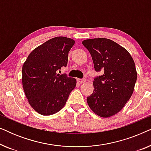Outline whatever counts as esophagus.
<instances>
[{"label":"esophagus","instance_id":"1","mask_svg":"<svg viewBox=\"0 0 151 151\" xmlns=\"http://www.w3.org/2000/svg\"><path fill=\"white\" fill-rule=\"evenodd\" d=\"M78 82H80V83H84L86 81V78H82V79H78Z\"/></svg>","mask_w":151,"mask_h":151}]
</instances>
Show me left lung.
Segmentation results:
<instances>
[{
	"label": "left lung",
	"mask_w": 151,
	"mask_h": 151,
	"mask_svg": "<svg viewBox=\"0 0 151 151\" xmlns=\"http://www.w3.org/2000/svg\"><path fill=\"white\" fill-rule=\"evenodd\" d=\"M82 44L91 55L96 72L94 89L86 100L91 109L102 117L120 111L133 93L137 71L133 58L127 49L107 38L88 39Z\"/></svg>",
	"instance_id": "1"
}]
</instances>
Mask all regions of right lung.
I'll return each instance as SVG.
<instances>
[{
	"instance_id": "obj_1",
	"label": "right lung",
	"mask_w": 151,
	"mask_h": 151,
	"mask_svg": "<svg viewBox=\"0 0 151 151\" xmlns=\"http://www.w3.org/2000/svg\"><path fill=\"white\" fill-rule=\"evenodd\" d=\"M73 39L63 36L47 40L33 50L23 64L22 82L29 103L36 112L50 115L60 111L76 85V80L57 73L67 67Z\"/></svg>"
}]
</instances>
